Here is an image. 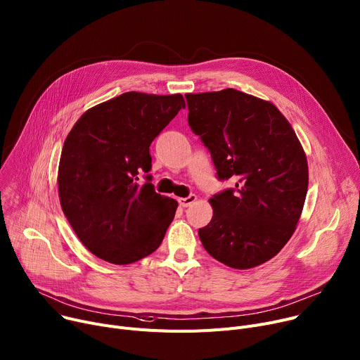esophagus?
<instances>
[{"label":"esophagus","instance_id":"34e87169","mask_svg":"<svg viewBox=\"0 0 360 360\" xmlns=\"http://www.w3.org/2000/svg\"><path fill=\"white\" fill-rule=\"evenodd\" d=\"M198 200V196L196 195H190L187 198H180L179 199V203L181 207H188L191 203H195Z\"/></svg>","mask_w":360,"mask_h":360}]
</instances>
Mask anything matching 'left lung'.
<instances>
[{
    "label": "left lung",
    "instance_id": "1",
    "mask_svg": "<svg viewBox=\"0 0 360 360\" xmlns=\"http://www.w3.org/2000/svg\"><path fill=\"white\" fill-rule=\"evenodd\" d=\"M186 99L188 125L210 151L217 179L236 180L209 200L213 217L199 238L219 262L258 266L295 231L309 187L306 153L268 101L231 88Z\"/></svg>",
    "mask_w": 360,
    "mask_h": 360
}]
</instances>
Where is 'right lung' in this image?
I'll list each match as a JSON object with an SVG mask.
<instances>
[{"instance_id":"add662e5","label":"right lung","mask_w":360,"mask_h":360,"mask_svg":"<svg viewBox=\"0 0 360 360\" xmlns=\"http://www.w3.org/2000/svg\"><path fill=\"white\" fill-rule=\"evenodd\" d=\"M184 98L127 92L82 115L65 140L59 199L80 242L98 258L125 265L153 254L177 209L148 174L154 138L184 108Z\"/></svg>"}]
</instances>
